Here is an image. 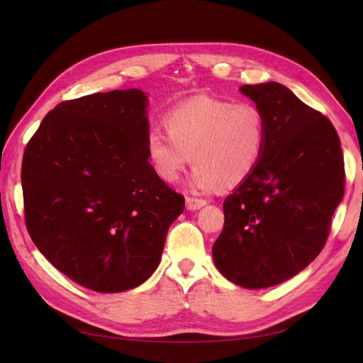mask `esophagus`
<instances>
[{"label":"esophagus","instance_id":"1","mask_svg":"<svg viewBox=\"0 0 363 363\" xmlns=\"http://www.w3.org/2000/svg\"><path fill=\"white\" fill-rule=\"evenodd\" d=\"M203 206H206V200L195 199V196H186V207L189 211H196V208H201Z\"/></svg>","mask_w":363,"mask_h":363}]
</instances>
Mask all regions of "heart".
<instances>
[{
	"instance_id": "obj_1",
	"label": "heart",
	"mask_w": 363,
	"mask_h": 363,
	"mask_svg": "<svg viewBox=\"0 0 363 363\" xmlns=\"http://www.w3.org/2000/svg\"><path fill=\"white\" fill-rule=\"evenodd\" d=\"M162 130L147 135V155L159 177L177 182L194 162L192 186L212 191L235 188L255 171L265 145V118L248 101L230 103L195 96L174 106L163 116ZM193 157L191 158L190 156Z\"/></svg>"
}]
</instances>
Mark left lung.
I'll list each match as a JSON object with an SVG mask.
<instances>
[{"label": "left lung", "instance_id": "left-lung-1", "mask_svg": "<svg viewBox=\"0 0 363 363\" xmlns=\"http://www.w3.org/2000/svg\"><path fill=\"white\" fill-rule=\"evenodd\" d=\"M239 91L260 108L267 138L250 177L230 194L212 255L238 286L262 289L294 277L320 255L345 188L333 124L276 82Z\"/></svg>", "mask_w": 363, "mask_h": 363}]
</instances>
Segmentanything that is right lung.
<instances>
[{
  "label": "right lung",
  "instance_id": "1",
  "mask_svg": "<svg viewBox=\"0 0 363 363\" xmlns=\"http://www.w3.org/2000/svg\"><path fill=\"white\" fill-rule=\"evenodd\" d=\"M147 95L139 89L57 104L24 151L26 225L65 276L95 292L133 289L156 271L184 196L147 155Z\"/></svg>",
  "mask_w": 363,
  "mask_h": 363
}]
</instances>
